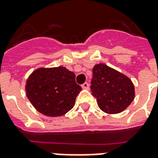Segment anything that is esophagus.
<instances>
[{"label":"esophagus","instance_id":"34e87169","mask_svg":"<svg viewBox=\"0 0 158 158\" xmlns=\"http://www.w3.org/2000/svg\"><path fill=\"white\" fill-rule=\"evenodd\" d=\"M82 88H83L84 89H89V84L87 83V82H85L84 84H82Z\"/></svg>","mask_w":158,"mask_h":158}]
</instances>
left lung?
I'll return each mask as SVG.
<instances>
[{
    "instance_id": "1",
    "label": "left lung",
    "mask_w": 158,
    "mask_h": 158,
    "mask_svg": "<svg viewBox=\"0 0 158 158\" xmlns=\"http://www.w3.org/2000/svg\"><path fill=\"white\" fill-rule=\"evenodd\" d=\"M91 92L102 111L109 114H119L134 99V85L122 73L98 64L93 69Z\"/></svg>"
}]
</instances>
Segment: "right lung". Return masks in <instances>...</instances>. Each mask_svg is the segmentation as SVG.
Wrapping results in <instances>:
<instances>
[{
    "label": "right lung",
    "mask_w": 158,
    "mask_h": 158,
    "mask_svg": "<svg viewBox=\"0 0 158 158\" xmlns=\"http://www.w3.org/2000/svg\"><path fill=\"white\" fill-rule=\"evenodd\" d=\"M82 88L74 72L63 67L40 68L26 81V96L37 111L50 117L62 116L73 108Z\"/></svg>",
    "instance_id": "add662e5"
}]
</instances>
